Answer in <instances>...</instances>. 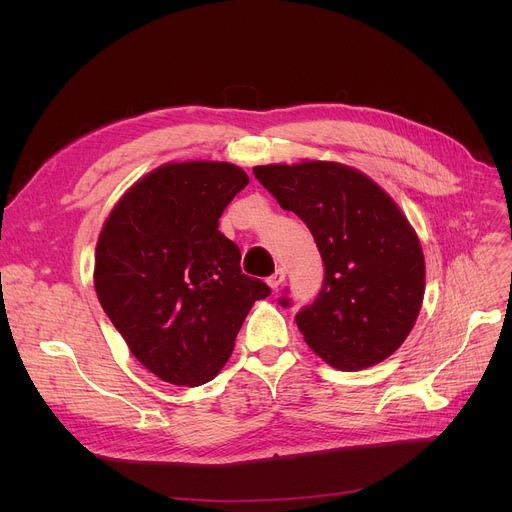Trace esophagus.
Masks as SVG:
<instances>
[{
    "label": "esophagus",
    "instance_id": "esophagus-1",
    "mask_svg": "<svg viewBox=\"0 0 512 512\" xmlns=\"http://www.w3.org/2000/svg\"><path fill=\"white\" fill-rule=\"evenodd\" d=\"M286 280V272L282 270V267H278V270L270 276V278H267L265 282H267V286H270V288H274V290H278V286L282 284Z\"/></svg>",
    "mask_w": 512,
    "mask_h": 512
}]
</instances>
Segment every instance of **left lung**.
I'll return each mask as SVG.
<instances>
[{"label": "left lung", "mask_w": 512, "mask_h": 512, "mask_svg": "<svg viewBox=\"0 0 512 512\" xmlns=\"http://www.w3.org/2000/svg\"><path fill=\"white\" fill-rule=\"evenodd\" d=\"M255 178L311 230L324 261L317 299L297 313L313 351L336 369L388 359L415 326L425 263L396 203L365 174L334 161L257 166ZM290 307V299H280Z\"/></svg>", "instance_id": "8db88e82"}]
</instances>
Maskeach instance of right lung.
Wrapping results in <instances>:
<instances>
[{"mask_svg":"<svg viewBox=\"0 0 512 512\" xmlns=\"http://www.w3.org/2000/svg\"><path fill=\"white\" fill-rule=\"evenodd\" d=\"M247 184L226 161L161 166L130 188L101 230L99 303L130 353L174 386L213 380L253 303L272 292L240 272V249L218 230Z\"/></svg>","mask_w":512,"mask_h":512,"instance_id":"right-lung-1","label":"right lung"}]
</instances>
